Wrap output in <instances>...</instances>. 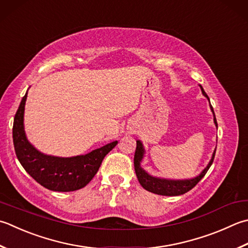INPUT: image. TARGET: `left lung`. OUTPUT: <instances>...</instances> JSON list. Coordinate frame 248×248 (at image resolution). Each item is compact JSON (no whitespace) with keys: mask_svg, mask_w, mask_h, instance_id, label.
Here are the masks:
<instances>
[{"mask_svg":"<svg viewBox=\"0 0 248 248\" xmlns=\"http://www.w3.org/2000/svg\"><path fill=\"white\" fill-rule=\"evenodd\" d=\"M200 87H201L202 93L208 99V96L205 93V91L203 90L202 86H200ZM208 101H210V99H208ZM211 109L213 111V114H214V110H213L212 105H211ZM214 123L217 127V121H216L215 114H214ZM215 153H216V150L214 152V154H213V157L211 159L210 163L207 164V167L203 170L202 173L199 176L192 178V179H185V181H171V179L154 177L152 175H149L148 173L145 172L144 170L140 168V161H142L143 156H144V148H143L142 143H140V140H137V149H135V154H134L135 174H137L139 182L140 185H142V187L144 189H146V190L149 192L156 193V195H160V196H169V197L181 196V195H184V193L188 192L189 190H191V189L201 181L202 177L205 175L206 172L208 171V169L211 168L213 161H214Z\"/></svg>","mask_w":248,"mask_h":248,"instance_id":"8db88e82","label":"left lung"}]
</instances>
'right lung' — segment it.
Segmentation results:
<instances>
[{"label":"right lung","instance_id":"add662e5","mask_svg":"<svg viewBox=\"0 0 248 248\" xmlns=\"http://www.w3.org/2000/svg\"><path fill=\"white\" fill-rule=\"evenodd\" d=\"M27 95L28 92L15 115L13 125V142L19 162L29 175L49 190L66 192L85 187L99 171L104 157L118 142L115 140L87 155L71 158L53 157L40 153L28 142L24 134L23 113Z\"/></svg>","mask_w":248,"mask_h":248}]
</instances>
